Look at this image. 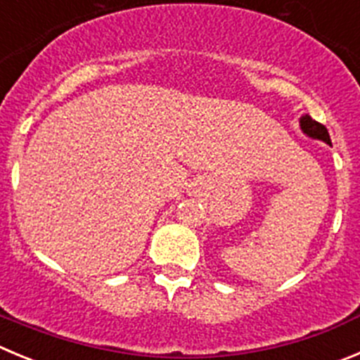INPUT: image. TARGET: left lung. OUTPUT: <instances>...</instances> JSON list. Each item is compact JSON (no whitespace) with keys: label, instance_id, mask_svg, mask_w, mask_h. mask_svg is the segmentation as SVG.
Returning a JSON list of instances; mask_svg holds the SVG:
<instances>
[{"label":"left lung","instance_id":"1","mask_svg":"<svg viewBox=\"0 0 360 360\" xmlns=\"http://www.w3.org/2000/svg\"><path fill=\"white\" fill-rule=\"evenodd\" d=\"M300 129H302V133L307 134L309 139L321 140V142H325V143H327V146H332L327 127H325L323 124L316 122V120H314V119H311V117H309L307 113L300 117Z\"/></svg>","mask_w":360,"mask_h":360}]
</instances>
